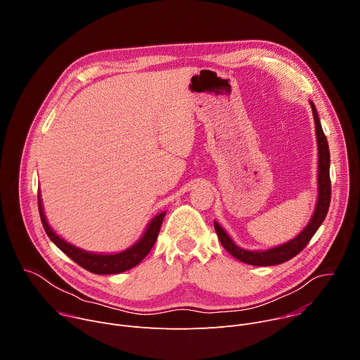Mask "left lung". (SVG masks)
Returning <instances> with one entry per match:
<instances>
[{
  "instance_id": "8db88e82",
  "label": "left lung",
  "mask_w": 360,
  "mask_h": 360,
  "mask_svg": "<svg viewBox=\"0 0 360 360\" xmlns=\"http://www.w3.org/2000/svg\"><path fill=\"white\" fill-rule=\"evenodd\" d=\"M314 121H315V131H316V142H318V200L315 212L307 222V225L303 228V231L295 236L293 239L269 248L264 250H248L240 246H238L233 239L226 233V231L214 221V226L217 231V235L222 243V246L240 262H245L248 265L253 266H272L283 264L293 256H296L306 245L312 239V236L316 233L319 226L326 218L329 203H330V178H329V167H330V153H329V145L326 141V136L323 134L318 111L315 108V104L309 101Z\"/></svg>"
}]
</instances>
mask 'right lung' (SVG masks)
Listing matches in <instances>:
<instances>
[{"mask_svg":"<svg viewBox=\"0 0 360 360\" xmlns=\"http://www.w3.org/2000/svg\"><path fill=\"white\" fill-rule=\"evenodd\" d=\"M38 210H39V217L42 226L48 235V238L53 240L67 256L82 266L84 269L96 274V275H112V274H121L125 271H129L135 268L145 256L149 253L152 249L153 243H155L162 221L165 218L167 212H161L157 217H153L149 224L146 225L145 232L142 236L129 248L125 250L117 252V253H95V252H88L81 248H77L75 245L64 240L60 235L54 232V229L49 226L46 217L44 214V207H42V199L41 193L38 191Z\"/></svg>","mask_w":360,"mask_h":360,"instance_id":"obj_1","label":"right lung"}]
</instances>
